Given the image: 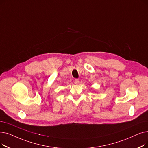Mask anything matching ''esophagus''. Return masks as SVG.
Masks as SVG:
<instances>
[{
  "mask_svg": "<svg viewBox=\"0 0 148 148\" xmlns=\"http://www.w3.org/2000/svg\"><path fill=\"white\" fill-rule=\"evenodd\" d=\"M74 82L75 84H79V79H75Z\"/></svg>",
  "mask_w": 148,
  "mask_h": 148,
  "instance_id": "obj_1",
  "label": "esophagus"
}]
</instances>
